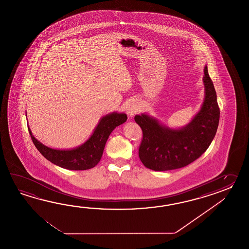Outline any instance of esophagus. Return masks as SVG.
Wrapping results in <instances>:
<instances>
[{
  "label": "esophagus",
  "instance_id": "1",
  "mask_svg": "<svg viewBox=\"0 0 249 249\" xmlns=\"http://www.w3.org/2000/svg\"><path fill=\"white\" fill-rule=\"evenodd\" d=\"M126 110L130 117H133L134 114H136V112L138 111L137 107L136 105H130L127 107Z\"/></svg>",
  "mask_w": 249,
  "mask_h": 249
}]
</instances>
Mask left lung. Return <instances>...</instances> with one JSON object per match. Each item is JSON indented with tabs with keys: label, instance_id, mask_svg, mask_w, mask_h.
Wrapping results in <instances>:
<instances>
[{
	"label": "left lung",
	"instance_id": "left-lung-1",
	"mask_svg": "<svg viewBox=\"0 0 249 249\" xmlns=\"http://www.w3.org/2000/svg\"><path fill=\"white\" fill-rule=\"evenodd\" d=\"M204 74L205 100L200 110L185 126L171 129L146 114L134 117L143 133L139 157L148 169L168 171L184 167L210 146L219 124L220 108L207 66Z\"/></svg>",
	"mask_w": 249,
	"mask_h": 249
}]
</instances>
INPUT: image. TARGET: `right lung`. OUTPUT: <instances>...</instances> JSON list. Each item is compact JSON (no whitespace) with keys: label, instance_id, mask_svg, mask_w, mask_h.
I'll use <instances>...</instances> for the list:
<instances>
[{"label":"right lung","instance_id":"obj_1","mask_svg":"<svg viewBox=\"0 0 249 249\" xmlns=\"http://www.w3.org/2000/svg\"><path fill=\"white\" fill-rule=\"evenodd\" d=\"M127 120L124 113L113 112L102 117L94 132L84 144L72 149H54L43 145L28 131L33 142L42 156L58 166L69 170H87L94 167L101 160L107 140L116 127Z\"/></svg>","mask_w":249,"mask_h":249}]
</instances>
